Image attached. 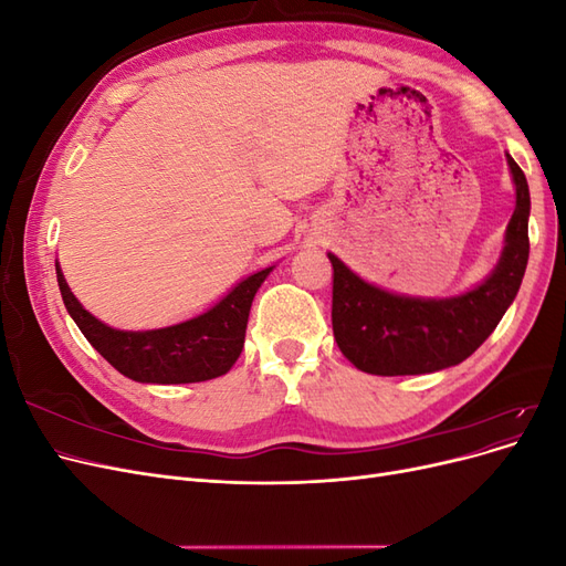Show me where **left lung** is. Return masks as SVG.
<instances>
[{
    "label": "left lung",
    "instance_id": "obj_1",
    "mask_svg": "<svg viewBox=\"0 0 566 566\" xmlns=\"http://www.w3.org/2000/svg\"><path fill=\"white\" fill-rule=\"evenodd\" d=\"M517 205L501 260L489 276L453 297H410L364 281L328 252L333 264V333L339 352L370 375H422L465 361L515 302L528 262V184L505 153Z\"/></svg>",
    "mask_w": 566,
    "mask_h": 566
}]
</instances>
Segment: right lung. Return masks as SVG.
<instances>
[{"instance_id": "right-lung-1", "label": "right lung", "mask_w": 566, "mask_h": 566, "mask_svg": "<svg viewBox=\"0 0 566 566\" xmlns=\"http://www.w3.org/2000/svg\"><path fill=\"white\" fill-rule=\"evenodd\" d=\"M271 271L273 266L252 273L188 321L156 331H117L84 310L56 262L63 304L90 345L125 378L153 385L205 382L229 373L245 345L252 300Z\"/></svg>"}]
</instances>
